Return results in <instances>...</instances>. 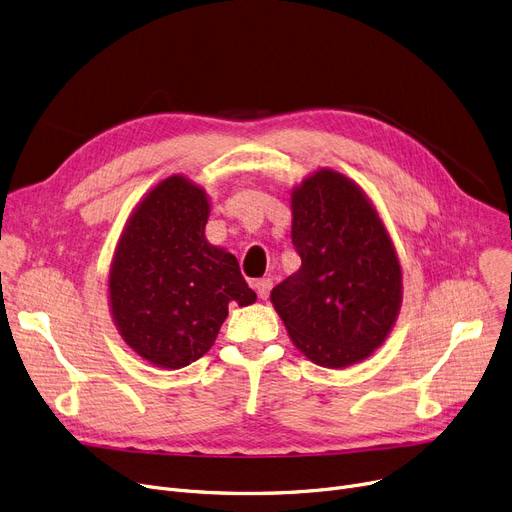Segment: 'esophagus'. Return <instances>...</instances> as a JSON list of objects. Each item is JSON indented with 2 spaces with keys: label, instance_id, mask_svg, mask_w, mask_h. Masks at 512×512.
Listing matches in <instances>:
<instances>
[{
  "label": "esophagus",
  "instance_id": "34e87169",
  "mask_svg": "<svg viewBox=\"0 0 512 512\" xmlns=\"http://www.w3.org/2000/svg\"><path fill=\"white\" fill-rule=\"evenodd\" d=\"M255 288H257V294H259V299H267V294H270V290H272V280L270 278H263V280H259L257 284H255Z\"/></svg>",
  "mask_w": 512,
  "mask_h": 512
}]
</instances>
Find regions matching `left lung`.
<instances>
[{
    "mask_svg": "<svg viewBox=\"0 0 512 512\" xmlns=\"http://www.w3.org/2000/svg\"><path fill=\"white\" fill-rule=\"evenodd\" d=\"M301 267L272 290L290 340L315 365L342 369L380 348L402 303L394 242L363 188L321 168L290 191Z\"/></svg>",
    "mask_w": 512,
    "mask_h": 512,
    "instance_id": "8db88e82",
    "label": "left lung"
}]
</instances>
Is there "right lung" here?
<instances>
[{"label": "right lung", "instance_id": "1", "mask_svg": "<svg viewBox=\"0 0 512 512\" xmlns=\"http://www.w3.org/2000/svg\"><path fill=\"white\" fill-rule=\"evenodd\" d=\"M209 197L182 174L157 182L130 213L112 257L107 292L124 342L161 369H180L215 342L228 305L257 294L238 261L205 238Z\"/></svg>", "mask_w": 512, "mask_h": 512}]
</instances>
